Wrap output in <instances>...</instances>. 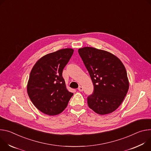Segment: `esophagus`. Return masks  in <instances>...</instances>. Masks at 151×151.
I'll return each instance as SVG.
<instances>
[{
  "label": "esophagus",
  "mask_w": 151,
  "mask_h": 151,
  "mask_svg": "<svg viewBox=\"0 0 151 151\" xmlns=\"http://www.w3.org/2000/svg\"><path fill=\"white\" fill-rule=\"evenodd\" d=\"M78 90L80 92H82V91H83V87H81V86H79L78 88Z\"/></svg>",
  "instance_id": "34e87169"
}]
</instances>
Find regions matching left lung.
<instances>
[{
  "mask_svg": "<svg viewBox=\"0 0 151 151\" xmlns=\"http://www.w3.org/2000/svg\"><path fill=\"white\" fill-rule=\"evenodd\" d=\"M78 52L94 86L93 93L88 97V106L102 115L114 111L122 103L129 88L124 64L104 50L86 47Z\"/></svg>",
  "mask_w": 151,
  "mask_h": 151,
  "instance_id": "left-lung-1",
  "label": "left lung"
}]
</instances>
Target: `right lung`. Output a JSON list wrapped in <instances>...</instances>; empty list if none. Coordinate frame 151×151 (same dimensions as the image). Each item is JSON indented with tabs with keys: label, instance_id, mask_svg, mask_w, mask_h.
<instances>
[{
	"label": "right lung",
	"instance_id": "1",
	"mask_svg": "<svg viewBox=\"0 0 151 151\" xmlns=\"http://www.w3.org/2000/svg\"><path fill=\"white\" fill-rule=\"evenodd\" d=\"M71 48L48 54L33 66L27 90L32 103L41 112L56 115L62 112L73 95L66 89L62 77L64 67L71 58Z\"/></svg>",
	"mask_w": 151,
	"mask_h": 151
}]
</instances>
